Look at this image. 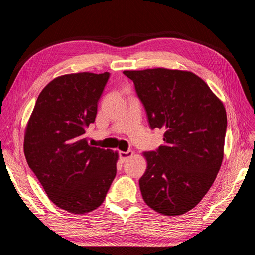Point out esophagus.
<instances>
[{"label": "esophagus", "instance_id": "esophagus-1", "mask_svg": "<svg viewBox=\"0 0 255 255\" xmlns=\"http://www.w3.org/2000/svg\"><path fill=\"white\" fill-rule=\"evenodd\" d=\"M133 155H134V152H133V151H128V152L120 151V152H119V156H120L121 161H126V160L128 159L129 157H132Z\"/></svg>", "mask_w": 255, "mask_h": 255}]
</instances>
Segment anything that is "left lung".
I'll return each mask as SVG.
<instances>
[{"label": "left lung", "instance_id": "8db88e82", "mask_svg": "<svg viewBox=\"0 0 255 255\" xmlns=\"http://www.w3.org/2000/svg\"><path fill=\"white\" fill-rule=\"evenodd\" d=\"M132 80L152 128L164 144L143 152L139 180L144 202L165 216L192 210L211 188L225 151L227 113L221 100L195 73L154 68L123 71Z\"/></svg>", "mask_w": 255, "mask_h": 255}]
</instances>
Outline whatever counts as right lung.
<instances>
[{"label":"right lung","mask_w":255,"mask_h":255,"mask_svg":"<svg viewBox=\"0 0 255 255\" xmlns=\"http://www.w3.org/2000/svg\"><path fill=\"white\" fill-rule=\"evenodd\" d=\"M109 72L57 76L38 96L24 133V155L49 199L72 214L104 201L119 154L88 144L85 128L95 122Z\"/></svg>","instance_id":"obj_1"}]
</instances>
